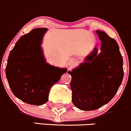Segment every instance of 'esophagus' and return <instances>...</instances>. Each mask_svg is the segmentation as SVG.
<instances>
[{"label": "esophagus", "instance_id": "34e87169", "mask_svg": "<svg viewBox=\"0 0 131 131\" xmlns=\"http://www.w3.org/2000/svg\"><path fill=\"white\" fill-rule=\"evenodd\" d=\"M70 63H71V65H72V64H73V63H74V61H73V60H70Z\"/></svg>", "mask_w": 131, "mask_h": 131}]
</instances>
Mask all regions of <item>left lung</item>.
Returning a JSON list of instances; mask_svg holds the SVG:
<instances>
[{"label":"left lung","mask_w":131,"mask_h":131,"mask_svg":"<svg viewBox=\"0 0 131 131\" xmlns=\"http://www.w3.org/2000/svg\"><path fill=\"white\" fill-rule=\"evenodd\" d=\"M101 43L100 53L95 47L84 62L72 71V101L81 110L102 107L115 96L124 77L123 59L117 41L102 31H96Z\"/></svg>","instance_id":"8db88e82"}]
</instances>
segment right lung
<instances>
[{
  "instance_id": "add662e5",
  "label": "right lung",
  "mask_w": 131,
  "mask_h": 131,
  "mask_svg": "<svg viewBox=\"0 0 131 131\" xmlns=\"http://www.w3.org/2000/svg\"><path fill=\"white\" fill-rule=\"evenodd\" d=\"M47 31V28H37L21 36L10 51L5 68L13 94L34 105L48 102L51 87L67 71L46 62L41 45Z\"/></svg>"
}]
</instances>
